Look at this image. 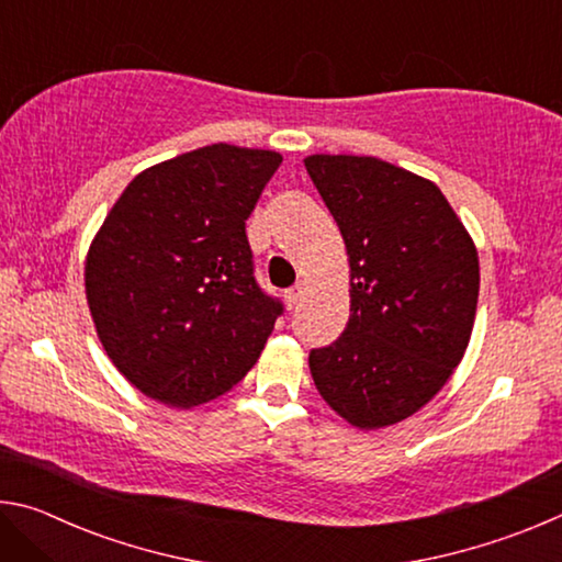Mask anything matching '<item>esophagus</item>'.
Masks as SVG:
<instances>
[{
	"label": "esophagus",
	"mask_w": 562,
	"mask_h": 562,
	"mask_svg": "<svg viewBox=\"0 0 562 562\" xmlns=\"http://www.w3.org/2000/svg\"><path fill=\"white\" fill-rule=\"evenodd\" d=\"M302 294H304V284L302 282H297V284H294V288H290L288 292H284V302H288L290 310H294L302 302Z\"/></svg>",
	"instance_id": "esophagus-1"
}]
</instances>
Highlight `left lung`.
<instances>
[{
  "instance_id": "8db88e82",
  "label": "left lung",
  "mask_w": 562,
  "mask_h": 562,
  "mask_svg": "<svg viewBox=\"0 0 562 562\" xmlns=\"http://www.w3.org/2000/svg\"><path fill=\"white\" fill-rule=\"evenodd\" d=\"M349 262V322L310 351L322 398L361 431L404 422L471 341L479 250L439 186L374 156L304 158Z\"/></svg>"
}]
</instances>
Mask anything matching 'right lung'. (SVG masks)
<instances>
[{
  "label": "right lung",
  "mask_w": 562,
  "mask_h": 562,
  "mask_svg": "<svg viewBox=\"0 0 562 562\" xmlns=\"http://www.w3.org/2000/svg\"><path fill=\"white\" fill-rule=\"evenodd\" d=\"M278 150L203 146L123 188L83 262L89 312L113 367L156 402L193 408L240 382L280 302L252 274L245 221Z\"/></svg>",
  "instance_id": "right-lung-1"
}]
</instances>
